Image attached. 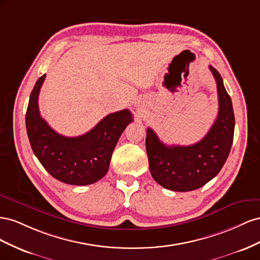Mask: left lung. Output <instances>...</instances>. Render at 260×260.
I'll use <instances>...</instances> for the list:
<instances>
[{"mask_svg": "<svg viewBox=\"0 0 260 260\" xmlns=\"http://www.w3.org/2000/svg\"><path fill=\"white\" fill-rule=\"evenodd\" d=\"M209 69L217 81L219 112L213 125L200 142L190 146H167L147 128L146 150L153 180L167 189L189 191L204 186L225 163L234 136V112L219 72Z\"/></svg>", "mask_w": 260, "mask_h": 260, "instance_id": "left-lung-1", "label": "left lung"}]
</instances>
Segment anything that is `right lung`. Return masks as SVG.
I'll return each mask as SVG.
<instances>
[{"label": "right lung", "mask_w": 260, "mask_h": 260, "mask_svg": "<svg viewBox=\"0 0 260 260\" xmlns=\"http://www.w3.org/2000/svg\"><path fill=\"white\" fill-rule=\"evenodd\" d=\"M46 79L42 75L32 89L26 112V128L32 151L54 179L71 185H89L109 170L118 138L133 115L129 110L111 113L86 134L65 137L52 129L39 112L38 97Z\"/></svg>", "instance_id": "obj_1"}]
</instances>
